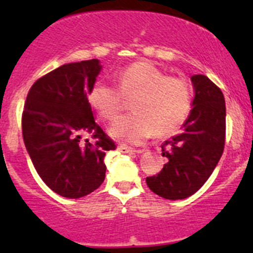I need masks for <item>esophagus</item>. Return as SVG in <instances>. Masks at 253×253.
<instances>
[{
	"label": "esophagus",
	"instance_id": "34e87169",
	"mask_svg": "<svg viewBox=\"0 0 253 253\" xmlns=\"http://www.w3.org/2000/svg\"><path fill=\"white\" fill-rule=\"evenodd\" d=\"M118 151H120L122 153H142V152H144V149H134L130 147H126L125 144H119Z\"/></svg>",
	"mask_w": 253,
	"mask_h": 253
}]
</instances>
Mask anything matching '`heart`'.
<instances>
[{
	"label": "heart",
	"instance_id": "obj_1",
	"mask_svg": "<svg viewBox=\"0 0 253 253\" xmlns=\"http://www.w3.org/2000/svg\"><path fill=\"white\" fill-rule=\"evenodd\" d=\"M131 99L134 113L124 116L111 129L116 139L142 143L151 134L166 135L184 124L193 105L189 82L166 73L148 62H135L118 75V88L104 81L93 84L87 99L104 119L114 120L122 113L124 100Z\"/></svg>",
	"mask_w": 253,
	"mask_h": 253
}]
</instances>
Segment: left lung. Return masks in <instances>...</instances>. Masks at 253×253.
Here are the masks:
<instances>
[{"label":"left lung","instance_id":"8db88e82","mask_svg":"<svg viewBox=\"0 0 253 253\" xmlns=\"http://www.w3.org/2000/svg\"><path fill=\"white\" fill-rule=\"evenodd\" d=\"M195 97L182 133L163 143L167 163L147 177L154 194L169 200L189 198L213 173L224 151L225 101L223 92L204 75L191 77Z\"/></svg>","mask_w":253,"mask_h":253}]
</instances>
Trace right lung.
<instances>
[{
	"instance_id": "add662e5",
	"label": "right lung",
	"mask_w": 253,
	"mask_h": 253,
	"mask_svg": "<svg viewBox=\"0 0 253 253\" xmlns=\"http://www.w3.org/2000/svg\"><path fill=\"white\" fill-rule=\"evenodd\" d=\"M101 71L97 59L68 63L40 77L22 111V138L44 184L78 199L105 180V153L115 143L95 122L87 93Z\"/></svg>"
}]
</instances>
